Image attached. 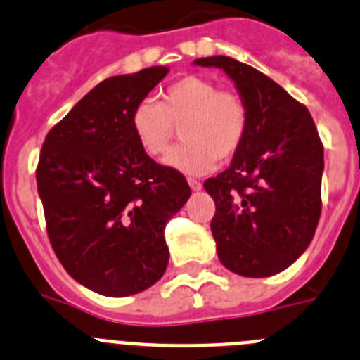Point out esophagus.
<instances>
[{
    "mask_svg": "<svg viewBox=\"0 0 360 360\" xmlns=\"http://www.w3.org/2000/svg\"><path fill=\"white\" fill-rule=\"evenodd\" d=\"M187 184H189V187L193 191H200V189H202V182H198L196 178H187Z\"/></svg>",
    "mask_w": 360,
    "mask_h": 360,
    "instance_id": "esophagus-1",
    "label": "esophagus"
}]
</instances>
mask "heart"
Segmentation results:
<instances>
[{"label":"heart","instance_id":"heart-1","mask_svg":"<svg viewBox=\"0 0 360 360\" xmlns=\"http://www.w3.org/2000/svg\"><path fill=\"white\" fill-rule=\"evenodd\" d=\"M249 113L240 95L218 90L214 82L187 75L173 82L157 98H142L131 111V129L149 157L169 151L176 128L184 144L178 146L165 165L187 174H205L216 158L229 160L247 135Z\"/></svg>","mask_w":360,"mask_h":360}]
</instances>
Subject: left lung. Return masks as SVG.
I'll use <instances>...</instances> for the list:
<instances>
[{"mask_svg": "<svg viewBox=\"0 0 360 360\" xmlns=\"http://www.w3.org/2000/svg\"><path fill=\"white\" fill-rule=\"evenodd\" d=\"M193 65L221 68L247 106V135L231 165L203 187L225 269L245 278L283 272L308 249L321 216L324 149L307 108L265 73L227 56Z\"/></svg>", "mask_w": 360, "mask_h": 360, "instance_id": "left-lung-1", "label": "left lung"}]
</instances>
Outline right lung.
Here are the masks:
<instances>
[{"label":"right lung","mask_w":360,"mask_h":360,"mask_svg":"<svg viewBox=\"0 0 360 360\" xmlns=\"http://www.w3.org/2000/svg\"><path fill=\"white\" fill-rule=\"evenodd\" d=\"M167 66L97 84L44 139L37 193L59 262L108 297L146 290L169 262L165 224L191 196L184 174L157 164L131 129V111Z\"/></svg>","instance_id":"obj_1"}]
</instances>
